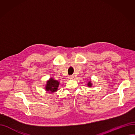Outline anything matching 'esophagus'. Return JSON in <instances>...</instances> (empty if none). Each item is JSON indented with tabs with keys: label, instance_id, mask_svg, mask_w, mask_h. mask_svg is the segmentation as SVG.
<instances>
[{
	"label": "esophagus",
	"instance_id": "esophagus-1",
	"mask_svg": "<svg viewBox=\"0 0 135 135\" xmlns=\"http://www.w3.org/2000/svg\"><path fill=\"white\" fill-rule=\"evenodd\" d=\"M68 78H69V79H73L74 78V76L73 75H70Z\"/></svg>",
	"mask_w": 135,
	"mask_h": 135
}]
</instances>
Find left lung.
Returning <instances> with one entry per match:
<instances>
[{
    "label": "left lung",
    "mask_w": 135,
    "mask_h": 135,
    "mask_svg": "<svg viewBox=\"0 0 135 135\" xmlns=\"http://www.w3.org/2000/svg\"><path fill=\"white\" fill-rule=\"evenodd\" d=\"M92 85H93V84H92L91 81H89V82H88V86L89 87H91V86H92Z\"/></svg>",
    "instance_id": "1"
}]
</instances>
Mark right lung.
Listing matches in <instances>:
<instances>
[{
    "label": "right lung",
    "instance_id": "right-lung-1",
    "mask_svg": "<svg viewBox=\"0 0 135 135\" xmlns=\"http://www.w3.org/2000/svg\"><path fill=\"white\" fill-rule=\"evenodd\" d=\"M59 81L57 80H54L52 78H50L47 81L45 86V90L46 91H49L51 93H54V92L57 91L58 87L59 86Z\"/></svg>",
    "mask_w": 135,
    "mask_h": 135
}]
</instances>
